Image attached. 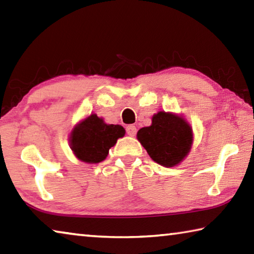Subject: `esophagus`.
Here are the masks:
<instances>
[{"mask_svg":"<svg viewBox=\"0 0 254 254\" xmlns=\"http://www.w3.org/2000/svg\"><path fill=\"white\" fill-rule=\"evenodd\" d=\"M127 135L134 136L136 134V127L134 126H127Z\"/></svg>","mask_w":254,"mask_h":254,"instance_id":"obj_1","label":"esophagus"}]
</instances>
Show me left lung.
Wrapping results in <instances>:
<instances>
[{
  "label": "left lung",
  "instance_id": "obj_1",
  "mask_svg": "<svg viewBox=\"0 0 254 254\" xmlns=\"http://www.w3.org/2000/svg\"><path fill=\"white\" fill-rule=\"evenodd\" d=\"M136 137L154 162L170 168L190 152L194 133L183 115L160 111L153 114L151 126L137 131Z\"/></svg>",
  "mask_w": 254,
  "mask_h": 254
}]
</instances>
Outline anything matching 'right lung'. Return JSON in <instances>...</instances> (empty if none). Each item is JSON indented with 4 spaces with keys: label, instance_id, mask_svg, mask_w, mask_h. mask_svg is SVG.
<instances>
[{
    "label": "right lung",
    "instance_id": "1",
    "mask_svg": "<svg viewBox=\"0 0 254 254\" xmlns=\"http://www.w3.org/2000/svg\"><path fill=\"white\" fill-rule=\"evenodd\" d=\"M124 134L126 130L122 126L107 124L103 118L91 114L72 127L69 145L78 160L94 165L105 160L110 148Z\"/></svg>",
    "mask_w": 254,
    "mask_h": 254
}]
</instances>
